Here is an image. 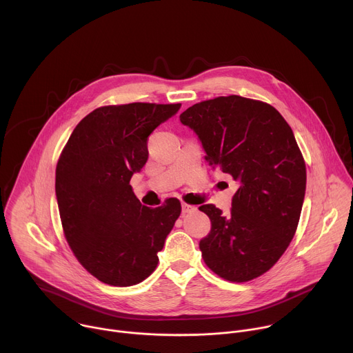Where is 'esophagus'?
Masks as SVG:
<instances>
[{
    "label": "esophagus",
    "instance_id": "obj_1",
    "mask_svg": "<svg viewBox=\"0 0 353 353\" xmlns=\"http://www.w3.org/2000/svg\"><path fill=\"white\" fill-rule=\"evenodd\" d=\"M181 210H183V214H188V212L196 211V208L194 205H190V204H185V203L181 204Z\"/></svg>",
    "mask_w": 353,
    "mask_h": 353
}]
</instances>
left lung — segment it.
Listing matches in <instances>:
<instances>
[{"label":"left lung","instance_id":"8db88e82","mask_svg":"<svg viewBox=\"0 0 353 353\" xmlns=\"http://www.w3.org/2000/svg\"><path fill=\"white\" fill-rule=\"evenodd\" d=\"M205 149V159L239 183L232 210L199 211L211 232L199 241L210 270L230 282L267 272L297 229L306 192V165L293 131L268 103L237 94L204 100L180 114Z\"/></svg>","mask_w":353,"mask_h":353}]
</instances>
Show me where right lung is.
I'll use <instances>...</instances> for the list:
<instances>
[{"label":"right lung","instance_id":"add662e5","mask_svg":"<svg viewBox=\"0 0 353 353\" xmlns=\"http://www.w3.org/2000/svg\"><path fill=\"white\" fill-rule=\"evenodd\" d=\"M180 106L99 108L79 121L63 149L56 195L64 234L81 265L100 282L137 285L158 265V253L180 216V201L145 207L130 180L148 161V137Z\"/></svg>","mask_w":353,"mask_h":353}]
</instances>
